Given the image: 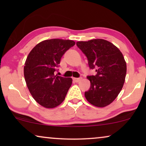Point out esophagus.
<instances>
[{"instance_id": "esophagus-1", "label": "esophagus", "mask_w": 146, "mask_h": 146, "mask_svg": "<svg viewBox=\"0 0 146 146\" xmlns=\"http://www.w3.org/2000/svg\"><path fill=\"white\" fill-rule=\"evenodd\" d=\"M82 79V78H73V80L75 82H78L81 80Z\"/></svg>"}]
</instances>
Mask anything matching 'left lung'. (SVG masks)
I'll use <instances>...</instances> for the list:
<instances>
[{
    "mask_svg": "<svg viewBox=\"0 0 146 146\" xmlns=\"http://www.w3.org/2000/svg\"><path fill=\"white\" fill-rule=\"evenodd\" d=\"M77 46L86 56L90 69L97 74L87 76L90 88L84 95L88 102L103 108L112 102L120 92L126 75V62L122 53L110 42L104 39L79 41Z\"/></svg>",
    "mask_w": 146,
    "mask_h": 146,
    "instance_id": "left-lung-1",
    "label": "left lung"
}]
</instances>
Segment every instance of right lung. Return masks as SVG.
Here are the masks:
<instances>
[{"instance_id":"add662e5","label":"right lung","mask_w":146,"mask_h":146,"mask_svg":"<svg viewBox=\"0 0 146 146\" xmlns=\"http://www.w3.org/2000/svg\"><path fill=\"white\" fill-rule=\"evenodd\" d=\"M75 42L50 39L33 48L26 60L24 76L30 93L37 103L46 108H54L64 100L72 83L71 78L55 75L61 58Z\"/></svg>"}]
</instances>
